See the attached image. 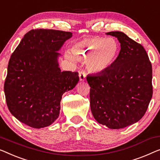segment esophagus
Masks as SVG:
<instances>
[{
    "instance_id": "obj_1",
    "label": "esophagus",
    "mask_w": 160,
    "mask_h": 160,
    "mask_svg": "<svg viewBox=\"0 0 160 160\" xmlns=\"http://www.w3.org/2000/svg\"><path fill=\"white\" fill-rule=\"evenodd\" d=\"M85 77H86V73L85 71H79V78L80 81H84L85 80Z\"/></svg>"
}]
</instances>
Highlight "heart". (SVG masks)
Returning a JSON list of instances; mask_svg holds the SVG:
<instances>
[{
  "label": "heart",
  "instance_id": "heart-1",
  "mask_svg": "<svg viewBox=\"0 0 160 160\" xmlns=\"http://www.w3.org/2000/svg\"><path fill=\"white\" fill-rule=\"evenodd\" d=\"M119 50L118 43L113 38H88L74 44L71 51L78 58L88 59L87 67L90 71L99 73L114 62Z\"/></svg>",
  "mask_w": 160,
  "mask_h": 160
}]
</instances>
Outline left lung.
<instances>
[{"label": "left lung", "mask_w": 160, "mask_h": 160, "mask_svg": "<svg viewBox=\"0 0 160 160\" xmlns=\"http://www.w3.org/2000/svg\"><path fill=\"white\" fill-rule=\"evenodd\" d=\"M106 34L117 38L121 50L107 70L87 76L90 108L99 123L119 129L139 121L146 113L153 93L152 64L142 45L124 33Z\"/></svg>", "instance_id": "8db88e82"}]
</instances>
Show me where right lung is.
<instances>
[{"mask_svg":"<svg viewBox=\"0 0 160 160\" xmlns=\"http://www.w3.org/2000/svg\"><path fill=\"white\" fill-rule=\"evenodd\" d=\"M72 33L33 29L24 35L9 59L4 92L9 111L32 128L51 125L58 118L62 95L79 81L78 72L59 67L58 52Z\"/></svg>","mask_w":160,"mask_h":160,"instance_id":"right-lung-1","label":"right lung"}]
</instances>
